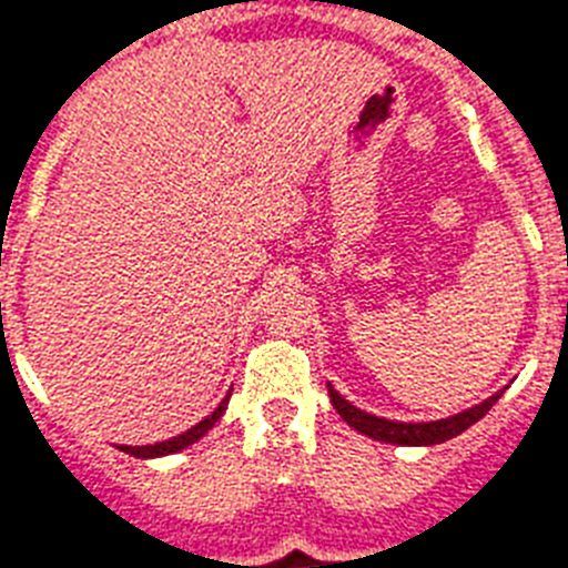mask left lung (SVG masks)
<instances>
[{
    "label": "left lung",
    "instance_id": "8db88e82",
    "mask_svg": "<svg viewBox=\"0 0 568 568\" xmlns=\"http://www.w3.org/2000/svg\"><path fill=\"white\" fill-rule=\"evenodd\" d=\"M328 398H332V407L341 413L343 422L349 424V427H355L357 433H364V436L378 438V442H389V445H442V442L459 436L462 430H468L470 424L479 422V418H483L494 404H497L499 393L490 395L488 402L465 409V413H456V416L442 418V422H422V424L389 422V418H378L373 416V413H364V409L352 407L346 398H341V393H335L332 384H328Z\"/></svg>",
    "mask_w": 568,
    "mask_h": 568
}]
</instances>
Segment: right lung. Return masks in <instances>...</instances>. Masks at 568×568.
Here are the masks:
<instances>
[{"label": "right lung", "mask_w": 568, "mask_h": 568, "mask_svg": "<svg viewBox=\"0 0 568 568\" xmlns=\"http://www.w3.org/2000/svg\"><path fill=\"white\" fill-rule=\"evenodd\" d=\"M225 407H227V398L219 404V407L213 409L211 416L204 418V422H199L195 427H190L187 433H181V436H173V438H166V442H155V445H144V447H126V445H123L121 450H123V454L138 456V459H152V456H166V454H175V450H184L187 445H193L195 438H202L204 433L211 430L213 424L222 418Z\"/></svg>", "instance_id": "1"}]
</instances>
